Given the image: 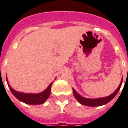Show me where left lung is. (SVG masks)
<instances>
[{"instance_id":"8db88e82","label":"left lung","mask_w":128,"mask_h":128,"mask_svg":"<svg viewBox=\"0 0 128 128\" xmlns=\"http://www.w3.org/2000/svg\"><path fill=\"white\" fill-rule=\"evenodd\" d=\"M122 81H121L119 87L118 88V89L112 94H111L110 96L106 97V98H96V99L85 98H83V97L80 96L74 89H73V94H74L75 98L77 99V100L82 105H84V106H90V107H96V106H102V105L107 104L108 102H109L110 101L112 100L114 98V97L117 95V93L118 92V91L120 90V88L121 85H122Z\"/></svg>"}]
</instances>
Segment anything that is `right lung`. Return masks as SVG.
<instances>
[{
    "label": "right lung",
    "mask_w": 128,
    "mask_h": 128,
    "mask_svg": "<svg viewBox=\"0 0 128 128\" xmlns=\"http://www.w3.org/2000/svg\"><path fill=\"white\" fill-rule=\"evenodd\" d=\"M8 82V80H7ZM52 82H51L49 86L48 87L46 90H44L42 92L38 93V94H30V93H22L19 92L16 90H14L9 84L8 83V87L11 91L13 96H15L19 100L22 101L26 104L30 105H38V104H42L47 99L49 98L50 94V90H51V86Z\"/></svg>",
    "instance_id": "1"
}]
</instances>
